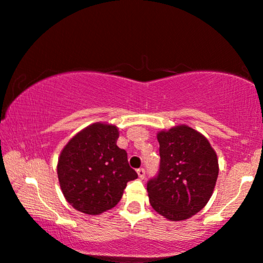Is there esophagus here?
Returning <instances> with one entry per match:
<instances>
[{
	"mask_svg": "<svg viewBox=\"0 0 263 263\" xmlns=\"http://www.w3.org/2000/svg\"><path fill=\"white\" fill-rule=\"evenodd\" d=\"M136 173H138V175H139L140 179H141V180L145 179V169L140 168V169L136 170Z\"/></svg>",
	"mask_w": 263,
	"mask_h": 263,
	"instance_id": "esophagus-1",
	"label": "esophagus"
}]
</instances>
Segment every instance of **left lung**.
<instances>
[{
	"instance_id": "8db88e82",
	"label": "left lung",
	"mask_w": 263,
	"mask_h": 263,
	"mask_svg": "<svg viewBox=\"0 0 263 263\" xmlns=\"http://www.w3.org/2000/svg\"><path fill=\"white\" fill-rule=\"evenodd\" d=\"M161 166L149 180L147 192L153 209L170 221L192 217L213 196L219 159L202 133L186 124L157 133Z\"/></svg>"
}]
</instances>
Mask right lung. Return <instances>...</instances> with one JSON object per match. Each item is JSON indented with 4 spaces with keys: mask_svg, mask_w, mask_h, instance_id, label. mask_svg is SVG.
Wrapping results in <instances>:
<instances>
[{
    "mask_svg": "<svg viewBox=\"0 0 263 263\" xmlns=\"http://www.w3.org/2000/svg\"><path fill=\"white\" fill-rule=\"evenodd\" d=\"M115 124L97 122L78 132L61 149L58 179L65 199L87 215L112 209L127 182L138 174L129 166L127 152L117 146Z\"/></svg>",
    "mask_w": 263,
    "mask_h": 263,
    "instance_id": "1",
    "label": "right lung"
}]
</instances>
